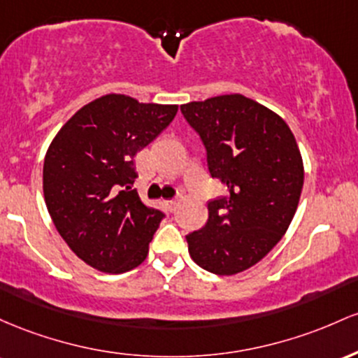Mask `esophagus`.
I'll return each instance as SVG.
<instances>
[{
	"instance_id": "obj_1",
	"label": "esophagus",
	"mask_w": 358,
	"mask_h": 358,
	"mask_svg": "<svg viewBox=\"0 0 358 358\" xmlns=\"http://www.w3.org/2000/svg\"><path fill=\"white\" fill-rule=\"evenodd\" d=\"M178 206H179L178 201H174V199L166 201V208H167V211H169V213H174L176 210H178Z\"/></svg>"
}]
</instances>
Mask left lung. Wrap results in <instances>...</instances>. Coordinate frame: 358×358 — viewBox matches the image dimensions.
<instances>
[{
    "label": "left lung",
    "mask_w": 358,
    "mask_h": 358,
    "mask_svg": "<svg viewBox=\"0 0 358 358\" xmlns=\"http://www.w3.org/2000/svg\"><path fill=\"white\" fill-rule=\"evenodd\" d=\"M199 136L208 172L227 194L208 201V222L186 235L199 267L233 275L262 260L292 222L303 189V160L280 116L242 94L180 106Z\"/></svg>",
    "instance_id": "left-lung-1"
}]
</instances>
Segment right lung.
Returning <instances> with one entry per match:
<instances>
[{"mask_svg":"<svg viewBox=\"0 0 358 358\" xmlns=\"http://www.w3.org/2000/svg\"><path fill=\"white\" fill-rule=\"evenodd\" d=\"M178 113L176 104H143L108 94L83 106L47 150L43 196L55 228L87 266L110 274L145 260L166 213L131 189L135 155Z\"/></svg>","mask_w":358,"mask_h":358,"instance_id":"obj_1","label":"right lung"}]
</instances>
